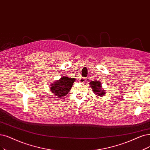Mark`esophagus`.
Masks as SVG:
<instances>
[{
  "label": "esophagus",
  "mask_w": 150,
  "mask_h": 150,
  "mask_svg": "<svg viewBox=\"0 0 150 150\" xmlns=\"http://www.w3.org/2000/svg\"><path fill=\"white\" fill-rule=\"evenodd\" d=\"M86 79L85 78H84V77H80V81L81 82V83H85V82H86Z\"/></svg>",
  "instance_id": "esophagus-1"
}]
</instances>
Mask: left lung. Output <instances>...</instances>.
Listing matches in <instances>:
<instances>
[{
    "label": "left lung",
    "mask_w": 150,
    "mask_h": 150,
    "mask_svg": "<svg viewBox=\"0 0 150 150\" xmlns=\"http://www.w3.org/2000/svg\"><path fill=\"white\" fill-rule=\"evenodd\" d=\"M90 85H91L92 90L94 91V93L96 94V95L100 96L104 95V94L106 92H104V90H102L101 82H99L96 80L92 81L90 83Z\"/></svg>",
    "instance_id": "obj_1"
}]
</instances>
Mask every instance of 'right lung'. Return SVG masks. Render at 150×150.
Instances as JSON below:
<instances>
[{
    "label": "right lung",
    "mask_w": 150,
    "mask_h": 150,
    "mask_svg": "<svg viewBox=\"0 0 150 150\" xmlns=\"http://www.w3.org/2000/svg\"><path fill=\"white\" fill-rule=\"evenodd\" d=\"M75 81V79L74 78H69L67 76L62 77L60 80L53 83V85L51 86V91L54 95L63 98L70 90Z\"/></svg>",
    "instance_id": "obj_1"
}]
</instances>
